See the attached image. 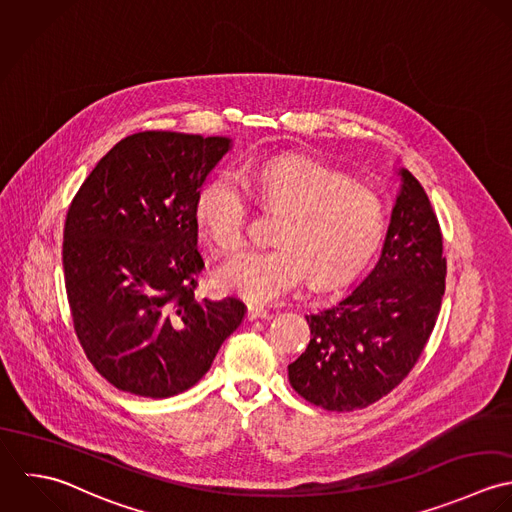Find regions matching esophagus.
I'll use <instances>...</instances> for the list:
<instances>
[{
  "mask_svg": "<svg viewBox=\"0 0 512 512\" xmlns=\"http://www.w3.org/2000/svg\"><path fill=\"white\" fill-rule=\"evenodd\" d=\"M265 316H267V308L259 307V305H247L249 320H257V318H265Z\"/></svg>",
  "mask_w": 512,
  "mask_h": 512,
  "instance_id": "esophagus-1",
  "label": "esophagus"
}]
</instances>
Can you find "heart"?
<instances>
[{"label": "heart", "instance_id": "obj_1", "mask_svg": "<svg viewBox=\"0 0 512 512\" xmlns=\"http://www.w3.org/2000/svg\"><path fill=\"white\" fill-rule=\"evenodd\" d=\"M249 198L281 215L271 235L275 249L235 257L215 281L251 303L277 301L305 279L314 289L348 283L386 235V207L374 190L312 158L281 156L249 164L239 182L223 172L200 188L194 217L219 253L243 247Z\"/></svg>", "mask_w": 512, "mask_h": 512}]
</instances>
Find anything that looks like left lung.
Returning <instances> with one entry per match:
<instances>
[{
    "label": "left lung",
    "instance_id": "8db88e82",
    "mask_svg": "<svg viewBox=\"0 0 512 512\" xmlns=\"http://www.w3.org/2000/svg\"><path fill=\"white\" fill-rule=\"evenodd\" d=\"M402 188L368 277L336 305L307 314L310 342L289 364V382L328 411L368 408L415 366L445 293L443 237L421 184L398 172Z\"/></svg>",
    "mask_w": 512,
    "mask_h": 512
}]
</instances>
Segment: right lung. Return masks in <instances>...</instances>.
Here are the masks:
<instances>
[{"label":"right lung","mask_w":512,"mask_h":512,"mask_svg":"<svg viewBox=\"0 0 512 512\" xmlns=\"http://www.w3.org/2000/svg\"><path fill=\"white\" fill-rule=\"evenodd\" d=\"M225 136L146 130L120 140L67 211L65 289L77 338L114 388L170 398L202 380L241 324L233 297L198 301L194 204Z\"/></svg>","instance_id":"1"}]
</instances>
